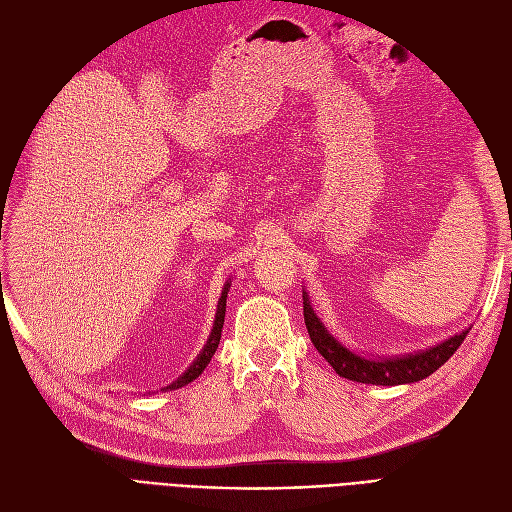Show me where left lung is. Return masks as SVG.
I'll return each instance as SVG.
<instances>
[{
	"instance_id": "left-lung-1",
	"label": "left lung",
	"mask_w": 512,
	"mask_h": 512,
	"mask_svg": "<svg viewBox=\"0 0 512 512\" xmlns=\"http://www.w3.org/2000/svg\"><path fill=\"white\" fill-rule=\"evenodd\" d=\"M303 316L309 339L316 346V350L329 361L335 369V374L342 378L363 382V384H376V386H397V384H412L431 376L433 371L440 369L455 350L461 346L463 339L470 333V327L461 333L444 339L438 346H429L425 350L389 356V359H369L352 350H348L342 342L327 331L322 320L316 316L312 303H309V294L303 290Z\"/></svg>"
}]
</instances>
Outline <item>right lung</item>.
I'll use <instances>...</instances> for the list:
<instances>
[{
	"label": "right lung",
	"instance_id": "add662e5",
	"mask_svg": "<svg viewBox=\"0 0 512 512\" xmlns=\"http://www.w3.org/2000/svg\"><path fill=\"white\" fill-rule=\"evenodd\" d=\"M228 290H230V282L226 280L224 288H222V297L218 301V312H215V322H213V329L209 333V339L205 348L200 350V354L196 356V361L185 369V374H181L173 384L164 386L162 391H175V389H181V386L190 384L192 380H196L200 374H203L205 367L209 365L211 356L215 354V350H218V344H220V337H222V327H224V316H226V297H228Z\"/></svg>",
	"mask_w": 512,
	"mask_h": 512
}]
</instances>
